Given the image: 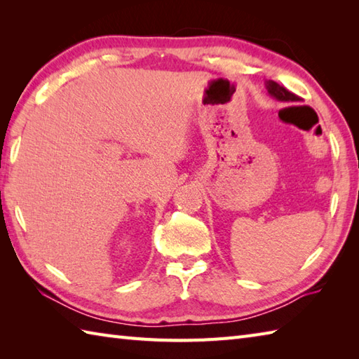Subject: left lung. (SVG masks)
Returning a JSON list of instances; mask_svg holds the SVG:
<instances>
[{"mask_svg": "<svg viewBox=\"0 0 359 359\" xmlns=\"http://www.w3.org/2000/svg\"><path fill=\"white\" fill-rule=\"evenodd\" d=\"M265 88H266V90H269V94H270L273 98H276V100H279V102H285V103L301 102L299 97L294 95L293 93H290L288 89H285L284 86L278 85V83L273 81V80L265 81Z\"/></svg>", "mask_w": 359, "mask_h": 359, "instance_id": "1", "label": "left lung"}]
</instances>
